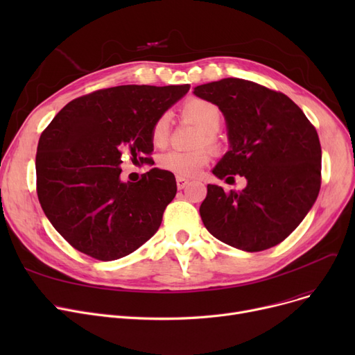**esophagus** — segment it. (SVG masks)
<instances>
[{"label": "esophagus", "instance_id": "esophagus-1", "mask_svg": "<svg viewBox=\"0 0 355 355\" xmlns=\"http://www.w3.org/2000/svg\"><path fill=\"white\" fill-rule=\"evenodd\" d=\"M189 184H190V181H189L187 178H184V177H177V187H178V190L185 189V187H187Z\"/></svg>", "mask_w": 355, "mask_h": 355}]
</instances>
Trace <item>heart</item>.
Returning a JSON list of instances; mask_svg holds the SVG:
<instances>
[{
  "label": "heart",
  "mask_w": 355,
  "mask_h": 355,
  "mask_svg": "<svg viewBox=\"0 0 355 355\" xmlns=\"http://www.w3.org/2000/svg\"><path fill=\"white\" fill-rule=\"evenodd\" d=\"M182 115L198 123L204 132L200 137V142L216 141V132L220 129L223 122L221 109L211 101L193 98L182 105ZM170 135V114L164 112L161 114L153 128H151V141L155 146H164ZM211 158L209 148H197L193 151H182V149H171L158 158V165L161 170L175 174L178 177H194L200 173L202 166H206Z\"/></svg>",
  "instance_id": "obj_1"
}]
</instances>
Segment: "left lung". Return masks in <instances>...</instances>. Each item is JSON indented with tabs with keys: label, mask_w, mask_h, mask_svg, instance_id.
Instances as JSON below:
<instances>
[{
	"label": "left lung",
	"mask_w": 355,
	"mask_h": 355,
	"mask_svg": "<svg viewBox=\"0 0 355 355\" xmlns=\"http://www.w3.org/2000/svg\"><path fill=\"white\" fill-rule=\"evenodd\" d=\"M225 114L230 151L213 174L245 190L207 185L200 206L206 229L223 243L262 252L284 241L304 220L321 189V144L302 109L282 92L229 78L194 87Z\"/></svg>",
	"instance_id": "obj_1"
}]
</instances>
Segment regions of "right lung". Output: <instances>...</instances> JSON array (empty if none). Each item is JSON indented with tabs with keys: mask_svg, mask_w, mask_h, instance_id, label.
<instances>
[{
	"mask_svg": "<svg viewBox=\"0 0 355 355\" xmlns=\"http://www.w3.org/2000/svg\"><path fill=\"white\" fill-rule=\"evenodd\" d=\"M190 85L99 89L69 102L37 146V196L53 227L76 250L102 262L135 252L161 226L177 193L174 174L151 168L121 181L123 153L151 164L155 119Z\"/></svg>",
	"mask_w": 355,
	"mask_h": 355,
	"instance_id": "obj_1",
	"label": "right lung"
}]
</instances>
